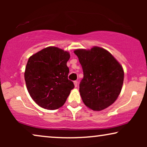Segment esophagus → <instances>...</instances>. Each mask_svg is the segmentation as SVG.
I'll use <instances>...</instances> for the list:
<instances>
[{
	"mask_svg": "<svg viewBox=\"0 0 147 147\" xmlns=\"http://www.w3.org/2000/svg\"><path fill=\"white\" fill-rule=\"evenodd\" d=\"M74 85H75V87L77 88V87H78V81H74Z\"/></svg>",
	"mask_w": 147,
	"mask_h": 147,
	"instance_id": "34e87169",
	"label": "esophagus"
}]
</instances>
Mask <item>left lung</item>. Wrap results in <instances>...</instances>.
<instances>
[{"label": "left lung", "instance_id": "1", "mask_svg": "<svg viewBox=\"0 0 147 147\" xmlns=\"http://www.w3.org/2000/svg\"><path fill=\"white\" fill-rule=\"evenodd\" d=\"M84 72L80 84V93L85 105L100 111L112 105L121 92L124 70L110 52L94 47L90 50L77 49Z\"/></svg>", "mask_w": 147, "mask_h": 147}]
</instances>
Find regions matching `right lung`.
Wrapping results in <instances>:
<instances>
[{
	"mask_svg": "<svg viewBox=\"0 0 147 147\" xmlns=\"http://www.w3.org/2000/svg\"><path fill=\"white\" fill-rule=\"evenodd\" d=\"M67 51L48 47L29 57L25 71L28 92L35 102L47 110H55L65 104L73 82L68 80Z\"/></svg>",
	"mask_w": 147,
	"mask_h": 147,
	"instance_id": "add662e5",
	"label": "right lung"
}]
</instances>
